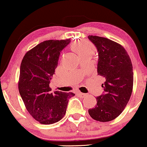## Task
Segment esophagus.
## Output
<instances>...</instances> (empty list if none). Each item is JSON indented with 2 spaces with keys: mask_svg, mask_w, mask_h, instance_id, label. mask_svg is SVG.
I'll return each mask as SVG.
<instances>
[{
  "mask_svg": "<svg viewBox=\"0 0 147 147\" xmlns=\"http://www.w3.org/2000/svg\"><path fill=\"white\" fill-rule=\"evenodd\" d=\"M78 95H79L80 97H81V98H85L86 96H88V94L82 93V92H79V93H78Z\"/></svg>",
  "mask_w": 147,
  "mask_h": 147,
  "instance_id": "obj_1",
  "label": "esophagus"
}]
</instances>
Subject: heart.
Wrapping results in <instances>:
<instances>
[{"label": "heart", "instance_id": "1", "mask_svg": "<svg viewBox=\"0 0 147 147\" xmlns=\"http://www.w3.org/2000/svg\"><path fill=\"white\" fill-rule=\"evenodd\" d=\"M71 49L78 54V55L83 53H94V47L90 42L86 41H82L74 43L71 45Z\"/></svg>", "mask_w": 147, "mask_h": 147}]
</instances>
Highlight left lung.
I'll list each match as a JSON object with an SVG mask.
<instances>
[{"mask_svg": "<svg viewBox=\"0 0 147 147\" xmlns=\"http://www.w3.org/2000/svg\"><path fill=\"white\" fill-rule=\"evenodd\" d=\"M98 52V75L105 78L104 94L96 98V107L90 116L99 122L117 118L127 105L133 88L131 59L123 46L107 38L89 35Z\"/></svg>", "mask_w": 147, "mask_h": 147, "instance_id": "obj_1", "label": "left lung"}]
</instances>
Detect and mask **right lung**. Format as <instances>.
I'll use <instances>...</instances> for the list:
<instances>
[{"instance_id": "right-lung-1", "label": "right lung", "mask_w": 147, "mask_h": 147, "mask_svg": "<svg viewBox=\"0 0 147 147\" xmlns=\"http://www.w3.org/2000/svg\"><path fill=\"white\" fill-rule=\"evenodd\" d=\"M70 39L47 40L28 51L22 59L18 88L27 111L43 124L59 121L65 115L72 92H50L60 52Z\"/></svg>"}]
</instances>
